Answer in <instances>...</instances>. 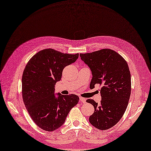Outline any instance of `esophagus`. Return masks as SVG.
I'll list each match as a JSON object with an SVG mask.
<instances>
[{"instance_id":"1","label":"esophagus","mask_w":151,"mask_h":151,"mask_svg":"<svg viewBox=\"0 0 151 151\" xmlns=\"http://www.w3.org/2000/svg\"><path fill=\"white\" fill-rule=\"evenodd\" d=\"M79 100H80V102H82V103H85V102H86V99L84 97H79Z\"/></svg>"}]
</instances>
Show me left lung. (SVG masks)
I'll list each match as a JSON object with an SVG mask.
<instances>
[{
    "label": "left lung",
    "mask_w": 151,
    "mask_h": 151,
    "mask_svg": "<svg viewBox=\"0 0 151 151\" xmlns=\"http://www.w3.org/2000/svg\"><path fill=\"white\" fill-rule=\"evenodd\" d=\"M80 56L91 70L90 89L96 84L102 86L100 103L93 99L86 101L95 108L89 123L99 130L110 129L120 121L129 104L131 76L127 62L119 54L108 49L80 54Z\"/></svg>",
    "instance_id": "obj_1"
}]
</instances>
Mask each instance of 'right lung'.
Listing matches in <instances>:
<instances>
[{
  "label": "right lung",
  "mask_w": 151,
  "mask_h": 151,
  "mask_svg": "<svg viewBox=\"0 0 151 151\" xmlns=\"http://www.w3.org/2000/svg\"><path fill=\"white\" fill-rule=\"evenodd\" d=\"M52 49L36 53L28 61L22 76V97L27 110L38 127L52 132L64 123L79 97L70 94L54 95V86L60 81L64 67L78 59Z\"/></svg>",
  "instance_id": "1"
}]
</instances>
